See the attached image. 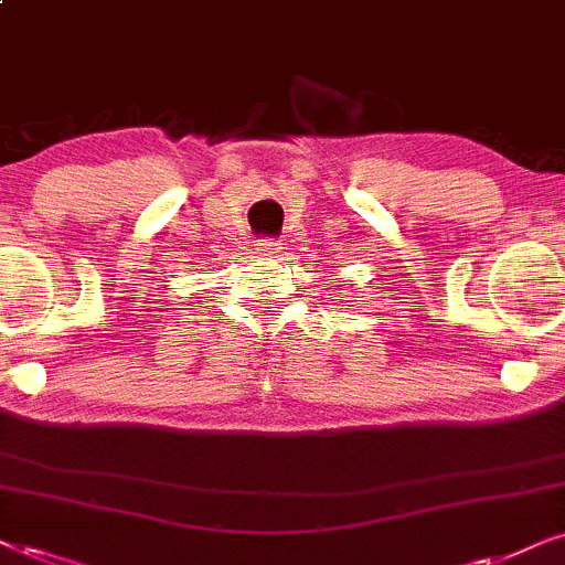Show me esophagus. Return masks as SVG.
Returning a JSON list of instances; mask_svg holds the SVG:
<instances>
[{"instance_id": "esophagus-1", "label": "esophagus", "mask_w": 565, "mask_h": 565, "mask_svg": "<svg viewBox=\"0 0 565 565\" xmlns=\"http://www.w3.org/2000/svg\"><path fill=\"white\" fill-rule=\"evenodd\" d=\"M257 252L262 254V257L275 259V257H280L282 244L275 242V238H259V242H257Z\"/></svg>"}]
</instances>
